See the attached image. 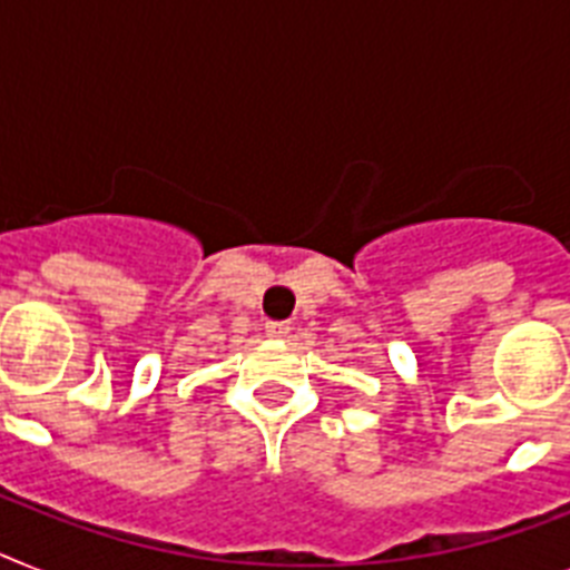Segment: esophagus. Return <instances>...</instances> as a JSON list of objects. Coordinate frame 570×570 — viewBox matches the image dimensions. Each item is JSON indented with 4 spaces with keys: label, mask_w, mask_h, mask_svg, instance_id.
Segmentation results:
<instances>
[{
    "label": "esophagus",
    "mask_w": 570,
    "mask_h": 570,
    "mask_svg": "<svg viewBox=\"0 0 570 570\" xmlns=\"http://www.w3.org/2000/svg\"><path fill=\"white\" fill-rule=\"evenodd\" d=\"M289 322H269L266 324V333H269L272 338H284V336H289Z\"/></svg>",
    "instance_id": "obj_1"
}]
</instances>
